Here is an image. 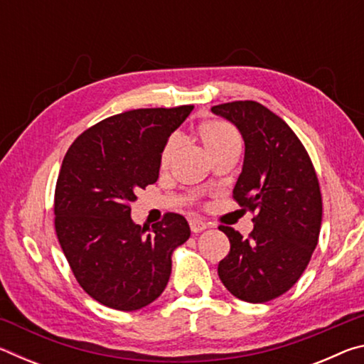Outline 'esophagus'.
I'll use <instances>...</instances> for the list:
<instances>
[{
    "instance_id": "34e87169",
    "label": "esophagus",
    "mask_w": 364,
    "mask_h": 364,
    "mask_svg": "<svg viewBox=\"0 0 364 364\" xmlns=\"http://www.w3.org/2000/svg\"><path fill=\"white\" fill-rule=\"evenodd\" d=\"M189 226H191V231L197 234V232L205 231L207 228H208V223H205V221L200 220V218H191L189 220Z\"/></svg>"
}]
</instances>
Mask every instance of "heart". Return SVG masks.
I'll list each match as a JSON object with an SVG mask.
<instances>
[{
  "label": "heart",
  "instance_id": "b5f03b06",
  "mask_svg": "<svg viewBox=\"0 0 364 364\" xmlns=\"http://www.w3.org/2000/svg\"><path fill=\"white\" fill-rule=\"evenodd\" d=\"M199 136L204 143L208 154H213L215 151L223 149L226 146H241V138H239L237 132L234 130L231 125L221 120H210L202 123L199 128ZM178 147V139L170 138L168 143L165 144L162 151V157H160V164L167 165L170 162L171 156H173Z\"/></svg>",
  "mask_w": 364,
  "mask_h": 364
}]
</instances>
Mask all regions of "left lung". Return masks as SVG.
<instances>
[{"mask_svg": "<svg viewBox=\"0 0 364 364\" xmlns=\"http://www.w3.org/2000/svg\"><path fill=\"white\" fill-rule=\"evenodd\" d=\"M210 110L241 133L244 164L232 196L257 212L249 239L220 226L231 249L218 276L234 297L264 304L299 281L316 247L323 217L318 178L291 127L262 104L234 101Z\"/></svg>", "mask_w": 364, "mask_h": 364, "instance_id": "1", "label": "left lung"}]
</instances>
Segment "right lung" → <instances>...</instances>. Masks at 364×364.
<instances>
[{
    "label": "right lung",
    "instance_id": "obj_1",
    "mask_svg": "<svg viewBox=\"0 0 364 364\" xmlns=\"http://www.w3.org/2000/svg\"><path fill=\"white\" fill-rule=\"evenodd\" d=\"M193 106L136 109L102 120L69 147L54 196L60 247L85 292L100 304L134 311L167 287L171 255L188 241L189 225L178 213L134 225L130 202L157 181L170 134Z\"/></svg>",
    "mask_w": 364,
    "mask_h": 364
}]
</instances>
